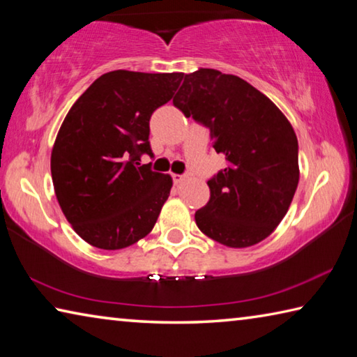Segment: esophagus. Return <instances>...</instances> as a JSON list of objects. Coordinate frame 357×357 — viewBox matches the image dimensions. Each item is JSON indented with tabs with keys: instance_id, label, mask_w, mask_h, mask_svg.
<instances>
[{
	"instance_id": "esophagus-1",
	"label": "esophagus",
	"mask_w": 357,
	"mask_h": 357,
	"mask_svg": "<svg viewBox=\"0 0 357 357\" xmlns=\"http://www.w3.org/2000/svg\"><path fill=\"white\" fill-rule=\"evenodd\" d=\"M172 178H173V183L176 184V185L181 184V183H184V181L187 179L185 174H174V173L172 174Z\"/></svg>"
}]
</instances>
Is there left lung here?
<instances>
[{
  "label": "left lung",
  "instance_id": "left-lung-1",
  "mask_svg": "<svg viewBox=\"0 0 357 357\" xmlns=\"http://www.w3.org/2000/svg\"><path fill=\"white\" fill-rule=\"evenodd\" d=\"M173 104L209 128L215 153L228 162L208 181L211 197L195 213L197 227L233 249L261 243L285 217L299 183L293 126L250 83L215 69L184 75Z\"/></svg>",
  "mask_w": 357,
  "mask_h": 357
}]
</instances>
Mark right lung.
<instances>
[{"label":"right lung","instance_id":"add662e5","mask_svg":"<svg viewBox=\"0 0 357 357\" xmlns=\"http://www.w3.org/2000/svg\"><path fill=\"white\" fill-rule=\"evenodd\" d=\"M183 77L107 72L66 114L52 149V181L63 214L88 244L124 249L154 228L173 179L140 165V155H153L151 114Z\"/></svg>","mask_w":357,"mask_h":357}]
</instances>
